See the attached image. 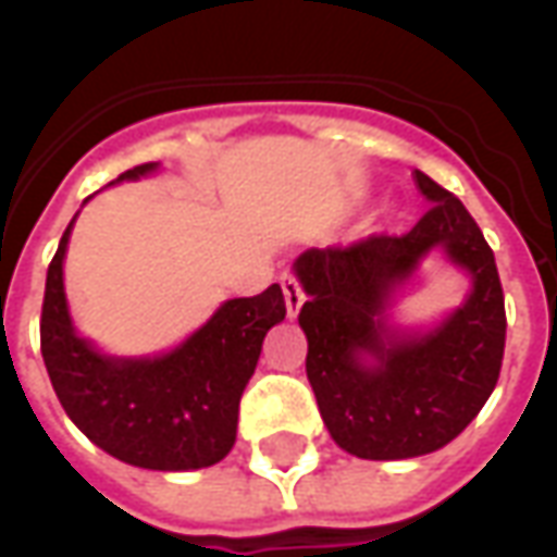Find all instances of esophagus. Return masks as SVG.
<instances>
[{"instance_id": "34e87169", "label": "esophagus", "mask_w": 557, "mask_h": 557, "mask_svg": "<svg viewBox=\"0 0 557 557\" xmlns=\"http://www.w3.org/2000/svg\"><path fill=\"white\" fill-rule=\"evenodd\" d=\"M280 286H283V298H286V313H289V319H295V315L301 313V304H304V289L301 283L295 280V274H280Z\"/></svg>"}]
</instances>
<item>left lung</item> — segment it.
<instances>
[{
    "label": "left lung",
    "mask_w": 557,
    "mask_h": 557,
    "mask_svg": "<svg viewBox=\"0 0 557 557\" xmlns=\"http://www.w3.org/2000/svg\"><path fill=\"white\" fill-rule=\"evenodd\" d=\"M414 182L430 211L406 235L295 259L307 379L331 438L361 459H411L454 442L502 373L507 315L492 247L450 190L420 170ZM432 249L472 274V292L432 332H397L386 325L389 295Z\"/></svg>",
    "instance_id": "8db88e82"
}]
</instances>
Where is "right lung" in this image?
Instances as JSON below:
<instances>
[{
    "mask_svg": "<svg viewBox=\"0 0 557 557\" xmlns=\"http://www.w3.org/2000/svg\"><path fill=\"white\" fill-rule=\"evenodd\" d=\"M158 170L143 163L115 182ZM77 220V218H74ZM47 268L41 307V355L67 418L127 466L151 471L208 468L230 454L238 430V403L271 327L286 319L277 283L253 298H232L158 358H110L71 325L62 283L71 226Z\"/></svg>",
    "mask_w": 557,
    "mask_h": 557,
    "instance_id": "obj_1",
    "label": "right lung"
}]
</instances>
